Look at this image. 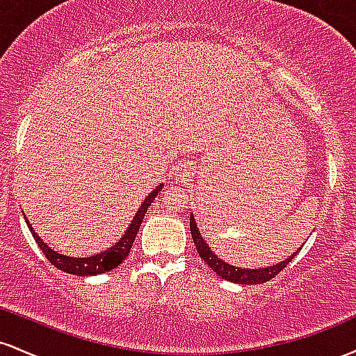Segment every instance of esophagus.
I'll list each match as a JSON object with an SVG mask.
<instances>
[{"label": "esophagus", "instance_id": "1", "mask_svg": "<svg viewBox=\"0 0 356 356\" xmlns=\"http://www.w3.org/2000/svg\"><path fill=\"white\" fill-rule=\"evenodd\" d=\"M191 174H192V170H191L189 165H181V167H177V172H175V175H177L179 181H184V179L189 177Z\"/></svg>", "mask_w": 356, "mask_h": 356}]
</instances>
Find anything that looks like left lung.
I'll return each instance as SVG.
<instances>
[{
	"label": "left lung",
	"mask_w": 356,
	"mask_h": 356,
	"mask_svg": "<svg viewBox=\"0 0 356 356\" xmlns=\"http://www.w3.org/2000/svg\"><path fill=\"white\" fill-rule=\"evenodd\" d=\"M191 234H192V241H194L195 249H197L199 256L202 257L204 263L209 264V268H212V271L216 275H219L222 280L232 281V283H238V284H261V283H266V281L273 280L277 273L283 271L286 268V264H289L293 261V257L296 256L291 254L286 261H281V263L273 264L269 268H261V269H243V268H236L232 264L224 263L222 259H219L214 252L211 251V248L207 246L206 241L202 239L201 232L197 229V224H195L194 216L191 214Z\"/></svg>",
	"instance_id": "obj_1"
}]
</instances>
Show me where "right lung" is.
Wrapping results in <instances>:
<instances>
[{"instance_id":"right-lung-1","label":"right lung","mask_w":356,"mask_h":356,"mask_svg":"<svg viewBox=\"0 0 356 356\" xmlns=\"http://www.w3.org/2000/svg\"><path fill=\"white\" fill-rule=\"evenodd\" d=\"M162 187H164V184H161V186L155 187V189L150 192L149 195H147L145 201L142 202L140 209L137 211L136 216H134L132 224H130L129 229H127V232L122 236L120 241H118L115 246H112L110 249H107V251L100 252V254H95V256L70 257V256H65V254H58V252L53 251V249H50V246H47V243H43V241L38 238V234L33 231V227H31V224L28 222V219H26V224H28V227H30L35 241L38 243L40 249L43 251L44 257L50 261L53 266L61 269V271L70 273V275H76V276L102 275V273H105V271H112L113 268H117L118 264H120L122 261L129 256L130 248H132L134 241H136L138 227H140L142 220H144L147 207L154 202V199L157 197V194L161 192Z\"/></svg>"}]
</instances>
